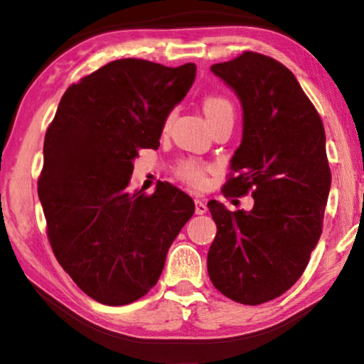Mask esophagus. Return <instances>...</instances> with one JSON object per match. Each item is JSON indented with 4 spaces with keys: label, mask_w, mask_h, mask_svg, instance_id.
<instances>
[{
    "label": "esophagus",
    "mask_w": 364,
    "mask_h": 364,
    "mask_svg": "<svg viewBox=\"0 0 364 364\" xmlns=\"http://www.w3.org/2000/svg\"><path fill=\"white\" fill-rule=\"evenodd\" d=\"M207 212V202L205 200H200V198H197L196 200V213L197 215H202V213Z\"/></svg>",
    "instance_id": "obj_1"
}]
</instances>
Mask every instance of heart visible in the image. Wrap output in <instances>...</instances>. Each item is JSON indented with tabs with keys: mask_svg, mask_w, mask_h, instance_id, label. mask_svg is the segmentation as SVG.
I'll use <instances>...</instances> for the list:
<instances>
[{
	"mask_svg": "<svg viewBox=\"0 0 364 364\" xmlns=\"http://www.w3.org/2000/svg\"><path fill=\"white\" fill-rule=\"evenodd\" d=\"M202 106H203V112H205V116L208 121H210V124H215L217 121H220L222 117L233 116L232 101L228 97L222 96V94H208V96L203 97ZM172 119H173V112H171L167 116L166 126H168V124L172 122ZM176 173L181 181L196 188H202L207 182L205 167L193 161H183L178 164L176 168Z\"/></svg>",
	"mask_w": 364,
	"mask_h": 364,
	"instance_id": "obj_1",
	"label": "heart"
}]
</instances>
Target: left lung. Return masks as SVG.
I'll return each instance as SVG.
<instances>
[{
	"label": "left lung",
	"mask_w": 364,
	"mask_h": 364,
	"mask_svg": "<svg viewBox=\"0 0 364 364\" xmlns=\"http://www.w3.org/2000/svg\"><path fill=\"white\" fill-rule=\"evenodd\" d=\"M243 107V137L232 157L225 197L252 193L253 208L207 203L217 225L208 277L243 305L275 300L295 285L321 235L331 186L325 127L290 69L245 51L213 64Z\"/></svg>",
	"instance_id": "1"
}]
</instances>
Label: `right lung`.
<instances>
[{"mask_svg": "<svg viewBox=\"0 0 364 364\" xmlns=\"http://www.w3.org/2000/svg\"><path fill=\"white\" fill-rule=\"evenodd\" d=\"M196 71L193 63L117 59L66 89L46 131L38 196L49 243L74 283L104 305H127L156 285L196 210L168 182L151 196L127 191L134 159L159 147Z\"/></svg>", "mask_w": 364, "mask_h": 364, "instance_id": "add662e5", "label": "right lung"}]
</instances>
